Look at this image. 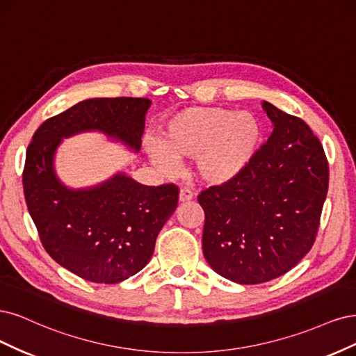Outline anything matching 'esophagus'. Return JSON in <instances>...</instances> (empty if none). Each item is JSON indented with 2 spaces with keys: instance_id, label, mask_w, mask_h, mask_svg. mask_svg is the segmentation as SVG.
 <instances>
[{
  "instance_id": "esophagus-1",
  "label": "esophagus",
  "mask_w": 356,
  "mask_h": 356,
  "mask_svg": "<svg viewBox=\"0 0 356 356\" xmlns=\"http://www.w3.org/2000/svg\"><path fill=\"white\" fill-rule=\"evenodd\" d=\"M193 198V192L191 191V189H188V188H181L180 189V193H179V200L181 201V202H185V201H191Z\"/></svg>"
}]
</instances>
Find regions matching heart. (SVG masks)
<instances>
[{"mask_svg": "<svg viewBox=\"0 0 356 356\" xmlns=\"http://www.w3.org/2000/svg\"><path fill=\"white\" fill-rule=\"evenodd\" d=\"M261 136V125L250 112L189 108L171 117L161 130V142L147 143L146 151L165 175L175 173L177 158L197 156L198 177L209 185H225L254 161Z\"/></svg>", "mask_w": 356, "mask_h": 356, "instance_id": "heart-1", "label": "heart"}]
</instances>
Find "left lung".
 Masks as SVG:
<instances>
[{"label":"left lung","instance_id":"left-lung-1","mask_svg":"<svg viewBox=\"0 0 356 356\" xmlns=\"http://www.w3.org/2000/svg\"><path fill=\"white\" fill-rule=\"evenodd\" d=\"M273 131L234 181L205 188L202 250L214 272L234 282H268L293 269L318 234L328 192V161L309 125L269 102Z\"/></svg>","mask_w":356,"mask_h":356}]
</instances>
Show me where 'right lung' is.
I'll list each match as a JSON object with an SVG mask.
<instances>
[{
  "mask_svg": "<svg viewBox=\"0 0 356 356\" xmlns=\"http://www.w3.org/2000/svg\"><path fill=\"white\" fill-rule=\"evenodd\" d=\"M149 105L143 97L79 102L45 120L26 149L22 180L41 244L83 280L117 284L142 270L177 207L179 188L146 186L118 175L93 189L70 191L54 176V151L62 137L84 130H102L137 151Z\"/></svg>",
  "mask_w": 356,
  "mask_h": 356,
  "instance_id": "right-lung-1",
  "label": "right lung"
}]
</instances>
